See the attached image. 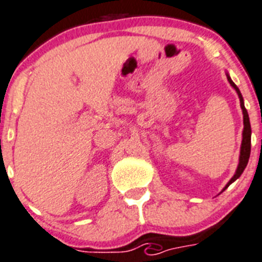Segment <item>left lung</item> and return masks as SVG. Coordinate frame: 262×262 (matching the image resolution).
<instances>
[{
    "label": "left lung",
    "instance_id": "8db88e82",
    "mask_svg": "<svg viewBox=\"0 0 262 262\" xmlns=\"http://www.w3.org/2000/svg\"><path fill=\"white\" fill-rule=\"evenodd\" d=\"M227 80H229V82H230L231 86L236 90V93H238V95H239V99H241V107H242V110H243L244 130H243V141H242V148H241V158H239V165H238V168H236V172H235V174H234V177L229 181V183H227L225 189H227V187L230 186L231 183H233L236 178L241 177V174L243 173V170L246 169L247 164H248V159H249V155H251V124H249L248 112H247L246 107H244L243 97H242L238 86L234 84L233 80H231L229 76H227Z\"/></svg>",
    "mask_w": 262,
    "mask_h": 262
}]
</instances>
